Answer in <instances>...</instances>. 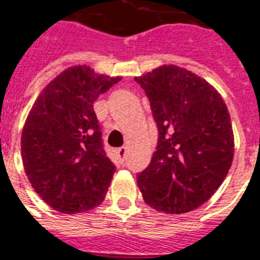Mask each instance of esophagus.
I'll return each mask as SVG.
<instances>
[{"mask_svg": "<svg viewBox=\"0 0 260 260\" xmlns=\"http://www.w3.org/2000/svg\"><path fill=\"white\" fill-rule=\"evenodd\" d=\"M117 155L120 156L121 159H124L126 155V147L124 146V147H120V148H117Z\"/></svg>", "mask_w": 260, "mask_h": 260, "instance_id": "obj_1", "label": "esophagus"}]
</instances>
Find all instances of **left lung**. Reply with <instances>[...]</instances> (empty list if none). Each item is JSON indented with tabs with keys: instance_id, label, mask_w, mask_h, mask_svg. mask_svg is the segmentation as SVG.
<instances>
[{
	"instance_id": "obj_1",
	"label": "left lung",
	"mask_w": 260,
	"mask_h": 260,
	"mask_svg": "<svg viewBox=\"0 0 260 260\" xmlns=\"http://www.w3.org/2000/svg\"><path fill=\"white\" fill-rule=\"evenodd\" d=\"M158 126L151 162L138 174L144 202L156 211L183 214L215 193L231 169L235 136L221 94L177 65L135 77Z\"/></svg>"
}]
</instances>
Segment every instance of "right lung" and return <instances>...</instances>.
I'll return each mask as SVG.
<instances>
[{"instance_id":"right-lung-1","label":"right lung","mask_w":260,"mask_h":260,"mask_svg":"<svg viewBox=\"0 0 260 260\" xmlns=\"http://www.w3.org/2000/svg\"><path fill=\"white\" fill-rule=\"evenodd\" d=\"M120 80L75 65L53 79L29 110L23 166L35 192L59 213H84L105 199L116 166L102 146L94 102Z\"/></svg>"}]
</instances>
